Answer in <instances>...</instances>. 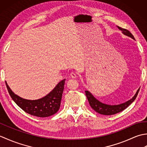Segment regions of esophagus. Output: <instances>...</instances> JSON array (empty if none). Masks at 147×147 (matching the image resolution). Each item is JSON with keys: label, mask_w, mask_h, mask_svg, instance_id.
Listing matches in <instances>:
<instances>
[{"label": "esophagus", "mask_w": 147, "mask_h": 147, "mask_svg": "<svg viewBox=\"0 0 147 147\" xmlns=\"http://www.w3.org/2000/svg\"><path fill=\"white\" fill-rule=\"evenodd\" d=\"M70 76L72 78H76L77 77V73H74V72H71L70 73Z\"/></svg>", "instance_id": "obj_1"}]
</instances>
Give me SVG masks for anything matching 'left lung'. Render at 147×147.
<instances>
[{"label":"left lung","instance_id":"left-lung-1","mask_svg":"<svg viewBox=\"0 0 147 147\" xmlns=\"http://www.w3.org/2000/svg\"><path fill=\"white\" fill-rule=\"evenodd\" d=\"M117 28H119V30H120L123 32V33L124 34V35L129 36L131 37V38L135 39L134 38L133 35L130 33V32H129L128 30L124 28H122L119 26H117ZM139 90H140V88L138 90V91H137L135 95L133 96V98L129 100H128L125 103H123V104L117 105H110L103 104V103L99 102L98 100H96L94 96L92 95V93L89 92L88 91H85V93H86V96L87 97V99H88V100L90 107H91L93 110L100 114L109 115H114L117 113H119V112L123 111L124 110V109H126L136 99L137 95L138 94Z\"/></svg>","mask_w":147,"mask_h":147}]
</instances>
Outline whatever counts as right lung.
I'll return each instance as SVG.
<instances>
[{
	"mask_svg": "<svg viewBox=\"0 0 147 147\" xmlns=\"http://www.w3.org/2000/svg\"><path fill=\"white\" fill-rule=\"evenodd\" d=\"M6 86L12 99L26 113L40 117H46L55 114L60 108L65 79L59 82L52 91L44 97L38 100H27L15 94L5 82Z\"/></svg>",
	"mask_w": 147,
	"mask_h": 147,
	"instance_id": "1",
	"label": "right lung"
}]
</instances>
